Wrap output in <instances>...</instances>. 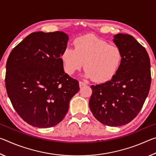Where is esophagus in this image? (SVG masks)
<instances>
[{"label":"esophagus","instance_id":"esophagus-1","mask_svg":"<svg viewBox=\"0 0 156 156\" xmlns=\"http://www.w3.org/2000/svg\"><path fill=\"white\" fill-rule=\"evenodd\" d=\"M85 85H87V84L85 83H84V82H82V81L79 82V86H80V87H83V86H85Z\"/></svg>","mask_w":156,"mask_h":156}]
</instances>
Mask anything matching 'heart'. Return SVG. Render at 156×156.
<instances>
[{
	"label": "heart",
	"mask_w": 156,
	"mask_h": 156,
	"mask_svg": "<svg viewBox=\"0 0 156 156\" xmlns=\"http://www.w3.org/2000/svg\"><path fill=\"white\" fill-rule=\"evenodd\" d=\"M74 49L67 47L62 51L63 69L72 75L83 67L84 76L98 83L113 78L121 65L122 54L117 46L92 35L78 37L73 42Z\"/></svg>",
	"instance_id": "obj_1"
}]
</instances>
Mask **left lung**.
<instances>
[{
  "label": "left lung",
  "mask_w": 156,
  "mask_h": 156,
  "mask_svg": "<svg viewBox=\"0 0 156 156\" xmlns=\"http://www.w3.org/2000/svg\"><path fill=\"white\" fill-rule=\"evenodd\" d=\"M113 41L122 52V63L112 80L91 86L89 107L102 124L120 126L134 119L143 106L151 86V65L146 49L132 36L118 34Z\"/></svg>",
  "instance_id": "8db88e82"
}]
</instances>
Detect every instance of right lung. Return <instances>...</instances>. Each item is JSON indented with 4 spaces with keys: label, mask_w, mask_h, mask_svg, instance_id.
I'll return each instance as SVG.
<instances>
[{
    "label": "right lung",
    "mask_w": 156,
    "mask_h": 156,
    "mask_svg": "<svg viewBox=\"0 0 156 156\" xmlns=\"http://www.w3.org/2000/svg\"><path fill=\"white\" fill-rule=\"evenodd\" d=\"M69 36L62 31L30 34L10 53L5 86L16 112L33 126L49 128L64 119L78 81L65 73L60 56Z\"/></svg>",
    "instance_id": "right-lung-1"
}]
</instances>
